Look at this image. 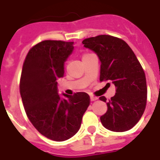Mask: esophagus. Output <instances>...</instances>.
<instances>
[{
  "mask_svg": "<svg viewBox=\"0 0 160 160\" xmlns=\"http://www.w3.org/2000/svg\"><path fill=\"white\" fill-rule=\"evenodd\" d=\"M98 98L96 97H93V96H91V97H90V101L91 102H93V101H95V100H97Z\"/></svg>",
  "mask_w": 160,
  "mask_h": 160,
  "instance_id": "esophagus-1",
  "label": "esophagus"
}]
</instances>
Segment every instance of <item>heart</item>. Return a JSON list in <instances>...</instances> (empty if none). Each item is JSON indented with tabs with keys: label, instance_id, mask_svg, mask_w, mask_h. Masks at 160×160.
Instances as JSON below:
<instances>
[{
	"label": "heart",
	"instance_id": "obj_1",
	"mask_svg": "<svg viewBox=\"0 0 160 160\" xmlns=\"http://www.w3.org/2000/svg\"><path fill=\"white\" fill-rule=\"evenodd\" d=\"M89 55H90V54H88V53H86V54H84V56H83V58L87 57V56H89Z\"/></svg>",
	"mask_w": 160,
	"mask_h": 160
}]
</instances>
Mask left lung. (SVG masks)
Instances as JSON below:
<instances>
[{"instance_id": "obj_1", "label": "left lung", "mask_w": 160, "mask_h": 160, "mask_svg": "<svg viewBox=\"0 0 160 160\" xmlns=\"http://www.w3.org/2000/svg\"><path fill=\"white\" fill-rule=\"evenodd\" d=\"M84 47L99 58L100 81L112 82L116 93L107 102V111L100 117L107 129L116 132L128 131L139 121L147 103L146 77L142 66L128 44L110 35H99L82 41ZM108 82V84H109Z\"/></svg>"}]
</instances>
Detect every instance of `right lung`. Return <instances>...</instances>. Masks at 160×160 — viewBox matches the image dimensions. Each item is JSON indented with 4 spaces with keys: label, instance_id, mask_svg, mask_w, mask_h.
Returning <instances> with one entry per match:
<instances>
[{
    "label": "right lung",
    "instance_id": "right-lung-1",
    "mask_svg": "<svg viewBox=\"0 0 160 160\" xmlns=\"http://www.w3.org/2000/svg\"><path fill=\"white\" fill-rule=\"evenodd\" d=\"M73 50V42L46 40L35 45L25 58L20 93L31 123L51 140H67L81 127L90 96L78 92L62 98L58 79L64 76V66Z\"/></svg>",
    "mask_w": 160,
    "mask_h": 160
}]
</instances>
